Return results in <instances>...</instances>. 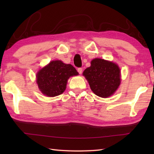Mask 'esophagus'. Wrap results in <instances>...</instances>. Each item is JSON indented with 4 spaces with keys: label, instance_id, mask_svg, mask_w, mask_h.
<instances>
[{
    "label": "esophagus",
    "instance_id": "1",
    "mask_svg": "<svg viewBox=\"0 0 154 154\" xmlns=\"http://www.w3.org/2000/svg\"><path fill=\"white\" fill-rule=\"evenodd\" d=\"M77 71H78V72H79V74H82V72H83V69H82V68H78Z\"/></svg>",
    "mask_w": 154,
    "mask_h": 154
}]
</instances>
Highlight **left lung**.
Instances as JSON below:
<instances>
[{"label": "left lung", "mask_w": 154, "mask_h": 154, "mask_svg": "<svg viewBox=\"0 0 154 154\" xmlns=\"http://www.w3.org/2000/svg\"><path fill=\"white\" fill-rule=\"evenodd\" d=\"M83 75L89 83L91 90L99 97L108 98L118 90L121 83L120 69L113 62L94 58Z\"/></svg>", "instance_id": "1"}]
</instances>
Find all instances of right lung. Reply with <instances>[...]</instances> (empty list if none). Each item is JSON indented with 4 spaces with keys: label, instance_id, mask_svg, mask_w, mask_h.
Segmentation results:
<instances>
[{
    "label": "right lung",
    "instance_id": "add662e5",
    "mask_svg": "<svg viewBox=\"0 0 154 154\" xmlns=\"http://www.w3.org/2000/svg\"><path fill=\"white\" fill-rule=\"evenodd\" d=\"M78 75L71 64H64L61 60H53L38 71L36 83L44 95L54 97L64 92L70 77Z\"/></svg>",
    "mask_w": 154,
    "mask_h": 154
}]
</instances>
